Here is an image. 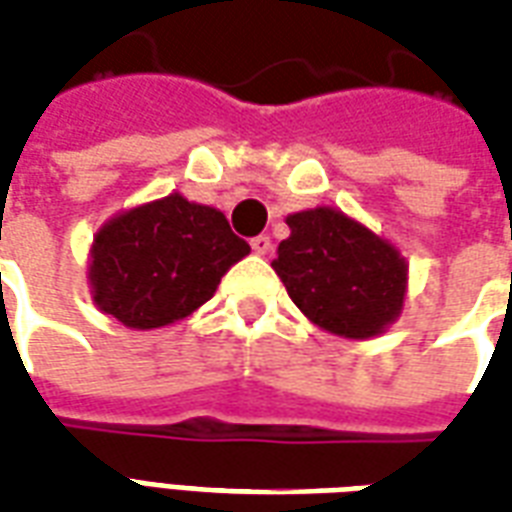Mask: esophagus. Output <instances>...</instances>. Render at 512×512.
Listing matches in <instances>:
<instances>
[{
  "label": "esophagus",
  "instance_id": "1",
  "mask_svg": "<svg viewBox=\"0 0 512 512\" xmlns=\"http://www.w3.org/2000/svg\"><path fill=\"white\" fill-rule=\"evenodd\" d=\"M271 238L268 235H257V238H252V249H255L257 255H268L271 252Z\"/></svg>",
  "mask_w": 512,
  "mask_h": 512
}]
</instances>
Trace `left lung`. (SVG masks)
<instances>
[{
    "label": "left lung",
    "instance_id": "8db88e82",
    "mask_svg": "<svg viewBox=\"0 0 512 512\" xmlns=\"http://www.w3.org/2000/svg\"><path fill=\"white\" fill-rule=\"evenodd\" d=\"M285 222L290 235L271 266L318 329L370 340L400 318L408 263L395 244L329 205L290 213Z\"/></svg>",
    "mask_w": 512,
    "mask_h": 512
}]
</instances>
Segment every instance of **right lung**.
I'll use <instances>...</instances> for the list:
<instances>
[{"label":"right lung","mask_w":512,"mask_h":512,"mask_svg":"<svg viewBox=\"0 0 512 512\" xmlns=\"http://www.w3.org/2000/svg\"><path fill=\"white\" fill-rule=\"evenodd\" d=\"M249 255L222 211L172 191L115 213L90 246L95 307L136 332L186 321Z\"/></svg>","instance_id":"obj_1"}]
</instances>
